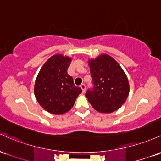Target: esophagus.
<instances>
[{"label": "esophagus", "mask_w": 161, "mask_h": 161, "mask_svg": "<svg viewBox=\"0 0 161 161\" xmlns=\"http://www.w3.org/2000/svg\"><path fill=\"white\" fill-rule=\"evenodd\" d=\"M80 88L82 89L83 93H84V92H85V90H86V85L84 84H80Z\"/></svg>", "instance_id": "esophagus-1"}]
</instances>
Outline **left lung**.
Here are the masks:
<instances>
[{"mask_svg": "<svg viewBox=\"0 0 161 161\" xmlns=\"http://www.w3.org/2000/svg\"><path fill=\"white\" fill-rule=\"evenodd\" d=\"M89 66L93 86L85 95L93 109L103 113L119 109L129 93V80L119 64L103 54L90 60Z\"/></svg>", "mask_w": 161, "mask_h": 161, "instance_id": "1", "label": "left lung"}]
</instances>
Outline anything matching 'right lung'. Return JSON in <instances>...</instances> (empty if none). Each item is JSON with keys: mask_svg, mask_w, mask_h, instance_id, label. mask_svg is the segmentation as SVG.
Here are the masks:
<instances>
[{"mask_svg": "<svg viewBox=\"0 0 161 161\" xmlns=\"http://www.w3.org/2000/svg\"><path fill=\"white\" fill-rule=\"evenodd\" d=\"M71 61L69 57L53 55L45 63L36 80V98L43 109L52 114L69 111L82 92L75 85L73 77L68 75Z\"/></svg>", "mask_w": 161, "mask_h": 161, "instance_id": "1", "label": "right lung"}]
</instances>
